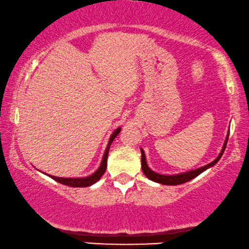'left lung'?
<instances>
[{
    "mask_svg": "<svg viewBox=\"0 0 249 249\" xmlns=\"http://www.w3.org/2000/svg\"><path fill=\"white\" fill-rule=\"evenodd\" d=\"M228 138H229V134L227 135V138H226V141H224L223 147H222V149H221L220 154L217 155V158L214 160L213 162H211V163H209V164H206V165H204V166H200V168H198V169L190 170V171H188V172L178 173V175H161V173H158V172L153 171L152 169H149V166L147 165V162H146V156H145L144 149L141 148L142 172H144V175L147 177L149 180H152V181H155V182H158V183H162V185H166V186L181 185V183H185L187 181H189V180L196 178V177L198 176V175H200V173L204 172L207 169L212 168L213 165H215L216 163L219 162V160L221 159V156L223 155L224 149H226V146H227V142H228Z\"/></svg>",
    "mask_w": 249,
    "mask_h": 249,
    "instance_id": "left-lung-1",
    "label": "left lung"
}]
</instances>
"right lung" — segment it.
<instances>
[{"mask_svg": "<svg viewBox=\"0 0 249 249\" xmlns=\"http://www.w3.org/2000/svg\"><path fill=\"white\" fill-rule=\"evenodd\" d=\"M120 130H121V128L119 127V128L115 129L113 132H112L111 137H110V139H108L107 148H105L103 158H102V162H101L100 168H98L96 171L93 173V175H90L88 177H84V178H60V177H54V176H51V175H49V177H50V178L55 180V181L62 183V185H67V186H70V187H88V186L94 185L95 182H97L98 180L102 178V176L104 175L105 170H107L108 149H110V146L112 144V142H113L114 138L119 135Z\"/></svg>", "mask_w": 249, "mask_h": 249, "instance_id": "add662e5", "label": "right lung"}]
</instances>
